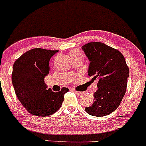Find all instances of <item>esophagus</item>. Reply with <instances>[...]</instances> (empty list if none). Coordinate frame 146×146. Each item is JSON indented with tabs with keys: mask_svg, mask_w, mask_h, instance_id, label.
<instances>
[{
	"mask_svg": "<svg viewBox=\"0 0 146 146\" xmlns=\"http://www.w3.org/2000/svg\"><path fill=\"white\" fill-rule=\"evenodd\" d=\"M74 93L76 94L77 95H78V96H81L83 94L82 92H80V91H77V90H74Z\"/></svg>",
	"mask_w": 146,
	"mask_h": 146,
	"instance_id": "34e87169",
	"label": "esophagus"
}]
</instances>
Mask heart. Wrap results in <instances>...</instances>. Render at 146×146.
Here are the masks:
<instances>
[{"instance_id": "b5f03b06", "label": "heart", "mask_w": 146, "mask_h": 146, "mask_svg": "<svg viewBox=\"0 0 146 146\" xmlns=\"http://www.w3.org/2000/svg\"><path fill=\"white\" fill-rule=\"evenodd\" d=\"M70 54H71L72 58H73V57H75V56H82V53L79 51V50H72V51L70 52Z\"/></svg>"}]
</instances>
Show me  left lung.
Here are the masks:
<instances>
[{
	"label": "left lung",
	"mask_w": 146,
	"mask_h": 146,
	"mask_svg": "<svg viewBox=\"0 0 146 146\" xmlns=\"http://www.w3.org/2000/svg\"><path fill=\"white\" fill-rule=\"evenodd\" d=\"M82 49L90 62L88 76L98 80L94 102L85 110L92 116L109 115L118 108L126 90L129 68L124 57L118 50L98 42L84 44Z\"/></svg>",
	"instance_id": "obj_1"
}]
</instances>
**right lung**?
Instances as JSON below:
<instances>
[{
    "instance_id": "obj_1",
    "label": "right lung",
    "mask_w": 146,
    "mask_h": 146,
    "mask_svg": "<svg viewBox=\"0 0 146 146\" xmlns=\"http://www.w3.org/2000/svg\"><path fill=\"white\" fill-rule=\"evenodd\" d=\"M58 51L36 48L27 51L16 60L13 66L12 84L16 96L29 113L46 117L58 110L69 89L59 92L46 88L44 78L49 73V61Z\"/></svg>"
}]
</instances>
